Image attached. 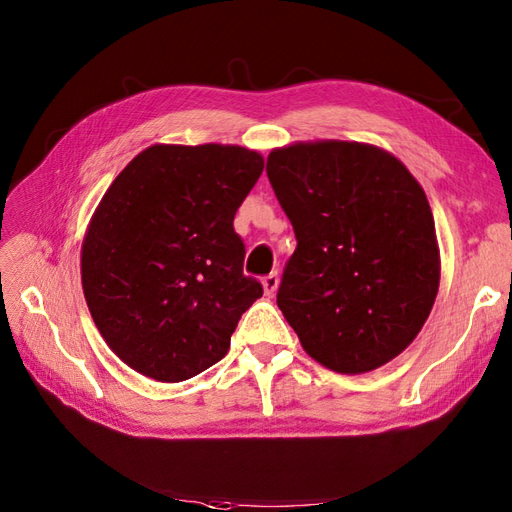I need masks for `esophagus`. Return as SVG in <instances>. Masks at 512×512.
<instances>
[{
    "label": "esophagus",
    "mask_w": 512,
    "mask_h": 512,
    "mask_svg": "<svg viewBox=\"0 0 512 512\" xmlns=\"http://www.w3.org/2000/svg\"><path fill=\"white\" fill-rule=\"evenodd\" d=\"M277 286H280V277H277V273H269L267 277H262V288H265V294H271L277 290Z\"/></svg>",
    "instance_id": "1"
}]
</instances>
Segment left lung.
<instances>
[{"label": "left lung", "instance_id": "left-lung-1", "mask_svg": "<svg viewBox=\"0 0 512 512\" xmlns=\"http://www.w3.org/2000/svg\"><path fill=\"white\" fill-rule=\"evenodd\" d=\"M273 192L294 228L277 307L303 350L339 374L404 352L440 286L429 200L393 153L316 141L273 149Z\"/></svg>", "mask_w": 512, "mask_h": 512}]
</instances>
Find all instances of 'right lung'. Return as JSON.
<instances>
[{
  "label": "right lung",
  "instance_id": "add662e5",
  "mask_svg": "<svg viewBox=\"0 0 512 512\" xmlns=\"http://www.w3.org/2000/svg\"><path fill=\"white\" fill-rule=\"evenodd\" d=\"M265 160L239 145H151L121 170L81 250L85 301L119 359L181 382L224 359L262 286L232 220Z\"/></svg>",
  "mask_w": 512,
  "mask_h": 512
}]
</instances>
